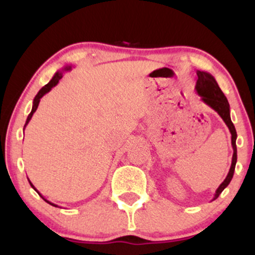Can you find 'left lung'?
<instances>
[{"mask_svg": "<svg viewBox=\"0 0 255 255\" xmlns=\"http://www.w3.org/2000/svg\"><path fill=\"white\" fill-rule=\"evenodd\" d=\"M197 74L198 81L197 85H195L197 93L200 96L201 101H203L205 104H207L210 108H212V109L221 116L222 120L225 122V125H227V127L229 128L231 134V145H233L234 150L229 172H228L225 180L217 188V191L215 193V197L212 199V200H216V199L219 197V194L224 191L225 187H228V184L230 183L231 178L234 176L235 165L236 162H238V150H236V137H238V134H236L235 126H234L230 119V105L228 103V99L224 96V93L222 92L221 89H219L216 79L207 72L197 71Z\"/></svg>", "mask_w": 255, "mask_h": 255, "instance_id": "left-lung-1", "label": "left lung"}]
</instances>
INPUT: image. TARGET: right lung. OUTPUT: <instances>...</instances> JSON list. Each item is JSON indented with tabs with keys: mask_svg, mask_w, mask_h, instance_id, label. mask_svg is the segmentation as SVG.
<instances>
[{
	"mask_svg": "<svg viewBox=\"0 0 255 255\" xmlns=\"http://www.w3.org/2000/svg\"><path fill=\"white\" fill-rule=\"evenodd\" d=\"M71 69H72V66H71V64H69V66H66V67H64V68H62V71H58V72H56V73H55L54 77H52L51 80L49 81V83L46 84L45 86H43L42 89L39 90V92L37 93V96H36V97H34V99H33V105H32V110H31L30 115L27 116V120H26V124H25V126H24V129H25L26 126H27L28 122H30V120L32 119V116H33V114L36 113V110H37V108H38V104H39V102H40V98H42L44 95H46V93H48V92H50V90L52 89V87L56 86V85L58 84V81H60L61 79H62V77H63V72H68V71H71ZM28 182H30V184H31L32 188H33L34 191H36V192L38 193V194L40 195V198H43V200H44V201H46V203H48V204L52 205V206H57L56 204H52L51 201L46 200V199L44 198L43 195L40 194V193L38 192L36 188H34V186H33V184L31 183V181H30V180H28Z\"/></svg>",
	"mask_w": 255,
	"mask_h": 255,
	"instance_id": "obj_1",
	"label": "right lung"
}]
</instances>
